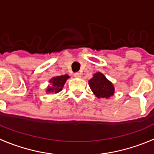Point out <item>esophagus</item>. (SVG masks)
I'll list each match as a JSON object with an SVG mask.
<instances>
[{"label":"esophagus","mask_w":154,"mask_h":154,"mask_svg":"<svg viewBox=\"0 0 154 154\" xmlns=\"http://www.w3.org/2000/svg\"><path fill=\"white\" fill-rule=\"evenodd\" d=\"M74 76L75 77V78H80V77H81V73L75 72L74 74Z\"/></svg>","instance_id":"esophagus-1"}]
</instances>
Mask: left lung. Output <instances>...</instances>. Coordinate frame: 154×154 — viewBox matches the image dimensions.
Masks as SVG:
<instances>
[{
	"label": "left lung",
	"instance_id": "1",
	"mask_svg": "<svg viewBox=\"0 0 154 154\" xmlns=\"http://www.w3.org/2000/svg\"><path fill=\"white\" fill-rule=\"evenodd\" d=\"M89 87L98 98H109L114 94V86L100 72L94 74L89 81Z\"/></svg>",
	"mask_w": 154,
	"mask_h": 154
}]
</instances>
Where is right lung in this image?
Masks as SVG:
<instances>
[{
	"label": "right lung",
	"instance_id": "right-lung-1",
	"mask_svg": "<svg viewBox=\"0 0 154 154\" xmlns=\"http://www.w3.org/2000/svg\"><path fill=\"white\" fill-rule=\"evenodd\" d=\"M69 78V76L68 75H64L57 76V77H54L50 80V82L52 84V86L48 87L47 89V92H53L55 93H58L60 91H62V88H63L64 85H65V82Z\"/></svg>",
	"mask_w": 154,
	"mask_h": 154
}]
</instances>
